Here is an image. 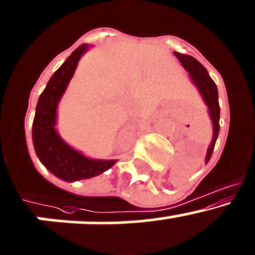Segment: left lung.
Wrapping results in <instances>:
<instances>
[{"label":"left lung","instance_id":"8db88e82","mask_svg":"<svg viewBox=\"0 0 255 255\" xmlns=\"http://www.w3.org/2000/svg\"><path fill=\"white\" fill-rule=\"evenodd\" d=\"M175 56L179 60L182 66L184 67L187 72L189 73L191 78L197 88L199 89L200 94L204 98L205 104L209 107V114H210V119L213 121V141H211L210 146L208 149V154H206L205 161L209 162L211 155H213L214 146H215L216 139H218L219 130H220V105H219V93L216 84L214 80L210 78L209 73L206 72L202 63L199 61L195 60L194 57L189 55H182L179 52H175Z\"/></svg>","mask_w":255,"mask_h":255}]
</instances>
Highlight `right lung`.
<instances>
[{
    "mask_svg": "<svg viewBox=\"0 0 255 255\" xmlns=\"http://www.w3.org/2000/svg\"><path fill=\"white\" fill-rule=\"evenodd\" d=\"M87 49L88 45L85 44L77 47L53 73L40 95L33 122V143L40 161L58 178L69 182L100 175L116 162V160L88 159L67 145L55 129L58 101L76 71L79 58Z\"/></svg>",
    "mask_w": 255,
    "mask_h": 255,
    "instance_id": "add662e5",
    "label": "right lung"
}]
</instances>
